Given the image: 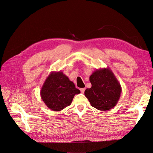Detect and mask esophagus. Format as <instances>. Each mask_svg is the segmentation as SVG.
<instances>
[{
    "instance_id": "obj_1",
    "label": "esophagus",
    "mask_w": 153,
    "mask_h": 153,
    "mask_svg": "<svg viewBox=\"0 0 153 153\" xmlns=\"http://www.w3.org/2000/svg\"><path fill=\"white\" fill-rule=\"evenodd\" d=\"M80 92H81L82 93H84V91H85V88H82L80 89Z\"/></svg>"
}]
</instances>
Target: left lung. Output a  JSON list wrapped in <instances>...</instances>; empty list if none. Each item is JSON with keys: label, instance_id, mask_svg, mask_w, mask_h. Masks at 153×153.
<instances>
[{"label": "left lung", "instance_id": "left-lung-1", "mask_svg": "<svg viewBox=\"0 0 153 153\" xmlns=\"http://www.w3.org/2000/svg\"><path fill=\"white\" fill-rule=\"evenodd\" d=\"M90 88L85 91V96L91 105L98 110L105 111L117 104L122 91L120 82L108 68H101L90 76Z\"/></svg>", "mask_w": 153, "mask_h": 153}]
</instances>
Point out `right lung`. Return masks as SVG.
I'll use <instances>...</instances> for the list:
<instances>
[{"mask_svg":"<svg viewBox=\"0 0 153 153\" xmlns=\"http://www.w3.org/2000/svg\"><path fill=\"white\" fill-rule=\"evenodd\" d=\"M74 83L62 71H52L40 91L41 99L51 110L58 112L69 106L76 94H79Z\"/></svg>","mask_w":153,"mask_h":153,"instance_id":"right-lung-1","label":"right lung"}]
</instances>
